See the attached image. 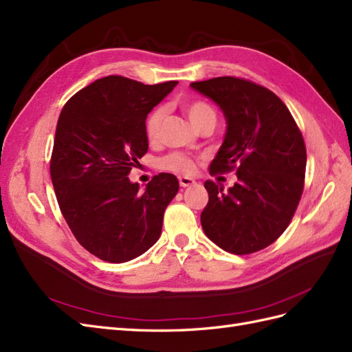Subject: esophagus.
<instances>
[{"label":"esophagus","mask_w":352,"mask_h":352,"mask_svg":"<svg viewBox=\"0 0 352 352\" xmlns=\"http://www.w3.org/2000/svg\"><path fill=\"white\" fill-rule=\"evenodd\" d=\"M179 184H180V186L186 188V186L194 185L195 180H194L192 177H188V176H180V177H179Z\"/></svg>","instance_id":"esophagus-1"}]
</instances>
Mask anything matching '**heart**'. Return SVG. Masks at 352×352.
I'll list each match as a JSON object with an SVG mask.
<instances>
[{"instance_id": "heart-1", "label": "heart", "mask_w": 352, "mask_h": 352, "mask_svg": "<svg viewBox=\"0 0 352 352\" xmlns=\"http://www.w3.org/2000/svg\"><path fill=\"white\" fill-rule=\"evenodd\" d=\"M186 116L191 121V124L197 129L204 122H216V112L204 100H191L186 102L184 105ZM166 117V109L163 107H158L149 112V116L145 121V133L149 142H155L160 136L161 126H163V120ZM158 167L166 172H172L176 175H192L195 172L197 163L192 157H189L182 153H172L163 158L158 160Z\"/></svg>"}]
</instances>
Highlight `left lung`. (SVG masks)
<instances>
[{"label": "left lung", "mask_w": 352, "mask_h": 352, "mask_svg": "<svg viewBox=\"0 0 352 352\" xmlns=\"http://www.w3.org/2000/svg\"><path fill=\"white\" fill-rule=\"evenodd\" d=\"M191 87L212 99L226 120L210 175L235 168L239 179L228 191L206 180L203 230L225 252H259L286 231L300 201L307 167L302 133L283 100L259 84L217 77Z\"/></svg>", "instance_id": "obj_1"}]
</instances>
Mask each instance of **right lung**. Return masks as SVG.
Segmentation results:
<instances>
[{
    "label": "right lung",
    "mask_w": 352,
    "mask_h": 352,
    "mask_svg": "<svg viewBox=\"0 0 352 352\" xmlns=\"http://www.w3.org/2000/svg\"><path fill=\"white\" fill-rule=\"evenodd\" d=\"M176 84L109 75L75 93L60 112L50 161L56 198L75 239L102 261L129 262L160 239L179 180L160 173L140 192L127 176L148 151V113Z\"/></svg>",
    "instance_id": "right-lung-1"
}]
</instances>
